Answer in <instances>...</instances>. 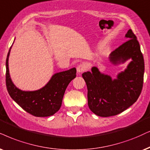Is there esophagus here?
Wrapping results in <instances>:
<instances>
[{"instance_id": "34e87169", "label": "esophagus", "mask_w": 150, "mask_h": 150, "mask_svg": "<svg viewBox=\"0 0 150 150\" xmlns=\"http://www.w3.org/2000/svg\"><path fill=\"white\" fill-rule=\"evenodd\" d=\"M85 70H86V66H85L84 64H80L79 65L77 66V73H82V72H84Z\"/></svg>"}]
</instances>
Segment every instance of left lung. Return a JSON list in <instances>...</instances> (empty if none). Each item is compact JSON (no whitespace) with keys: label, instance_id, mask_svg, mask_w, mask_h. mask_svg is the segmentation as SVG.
<instances>
[{"label":"left lung","instance_id":"obj_1","mask_svg":"<svg viewBox=\"0 0 150 150\" xmlns=\"http://www.w3.org/2000/svg\"><path fill=\"white\" fill-rule=\"evenodd\" d=\"M125 38L127 41L109 57L114 66L131 60L116 78L101 73L96 66L91 72L82 74L88 89V107L98 116H113L122 113L136 102L143 88L145 64L140 44L132 30H128Z\"/></svg>","mask_w":150,"mask_h":150}]
</instances>
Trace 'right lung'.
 I'll list each match as a JSON object with an SVG mask.
<instances>
[{"mask_svg": "<svg viewBox=\"0 0 150 150\" xmlns=\"http://www.w3.org/2000/svg\"><path fill=\"white\" fill-rule=\"evenodd\" d=\"M6 59V86L10 97L28 113L37 117H48L59 110L64 93L76 77V69L54 73L44 86L36 91H22L15 86L9 71V57Z\"/></svg>", "mask_w": 150, "mask_h": 150, "instance_id": "obj_1", "label": "right lung"}]
</instances>
